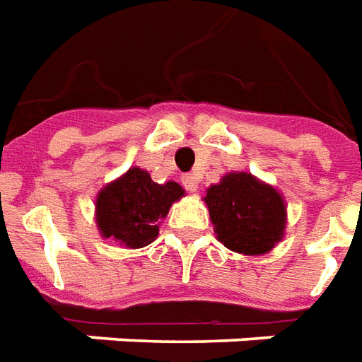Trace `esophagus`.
<instances>
[{
	"label": "esophagus",
	"instance_id": "obj_1",
	"mask_svg": "<svg viewBox=\"0 0 362 362\" xmlns=\"http://www.w3.org/2000/svg\"><path fill=\"white\" fill-rule=\"evenodd\" d=\"M183 185H185V189H187L189 192L199 191V179L194 177V175H185Z\"/></svg>",
	"mask_w": 362,
	"mask_h": 362
}]
</instances>
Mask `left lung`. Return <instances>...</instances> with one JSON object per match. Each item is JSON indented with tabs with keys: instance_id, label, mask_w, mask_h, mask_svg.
Wrapping results in <instances>:
<instances>
[{
	"instance_id": "8db88e82",
	"label": "left lung",
	"mask_w": 362,
	"mask_h": 362,
	"mask_svg": "<svg viewBox=\"0 0 362 362\" xmlns=\"http://www.w3.org/2000/svg\"><path fill=\"white\" fill-rule=\"evenodd\" d=\"M214 233L233 252L260 257L286 235L287 204L281 192L247 171H229L206 189Z\"/></svg>"
}]
</instances>
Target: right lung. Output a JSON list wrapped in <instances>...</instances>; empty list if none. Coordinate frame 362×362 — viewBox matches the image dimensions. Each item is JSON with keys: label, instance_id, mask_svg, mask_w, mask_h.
<instances>
[{"label": "right lung", "instance_id": "right-lung-1", "mask_svg": "<svg viewBox=\"0 0 362 362\" xmlns=\"http://www.w3.org/2000/svg\"><path fill=\"white\" fill-rule=\"evenodd\" d=\"M183 197L179 183H154L148 171L134 165L100 189L94 210L96 228L104 239L125 249H142L158 237L171 204Z\"/></svg>", "mask_w": 362, "mask_h": 362}]
</instances>
